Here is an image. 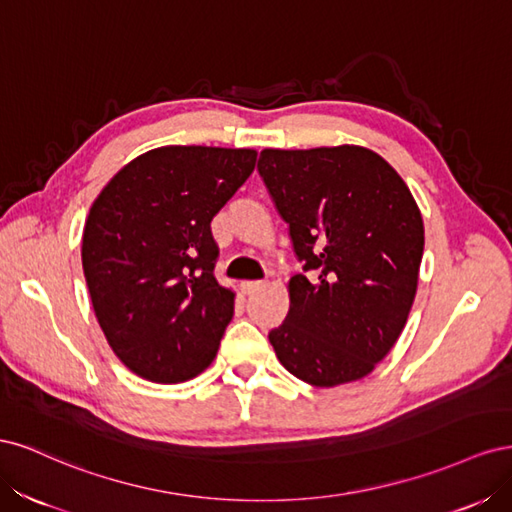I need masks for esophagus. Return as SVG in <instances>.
Returning a JSON list of instances; mask_svg holds the SVG:
<instances>
[{
	"mask_svg": "<svg viewBox=\"0 0 512 512\" xmlns=\"http://www.w3.org/2000/svg\"><path fill=\"white\" fill-rule=\"evenodd\" d=\"M262 286H265V282L260 280H247V282H241V290L243 294H254L256 290H260Z\"/></svg>",
	"mask_w": 512,
	"mask_h": 512,
	"instance_id": "34e87169",
	"label": "esophagus"
}]
</instances>
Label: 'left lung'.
I'll return each instance as SVG.
<instances>
[{
	"mask_svg": "<svg viewBox=\"0 0 512 512\" xmlns=\"http://www.w3.org/2000/svg\"><path fill=\"white\" fill-rule=\"evenodd\" d=\"M258 175L288 224L303 273L269 342L299 380L367 376L395 346L416 294L425 230L393 166L356 145L265 149Z\"/></svg>",
	"mask_w": 512,
	"mask_h": 512,
	"instance_id": "1",
	"label": "left lung"
}]
</instances>
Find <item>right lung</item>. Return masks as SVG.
Returning <instances> with one entry per match:
<instances>
[{"mask_svg": "<svg viewBox=\"0 0 512 512\" xmlns=\"http://www.w3.org/2000/svg\"><path fill=\"white\" fill-rule=\"evenodd\" d=\"M256 151L170 145L108 181L83 230V271L108 346L136 376L185 382L215 359L235 294L213 269L211 220L252 175Z\"/></svg>", "mask_w": 512, "mask_h": 512, "instance_id": "right-lung-1", "label": "right lung"}]
</instances>
